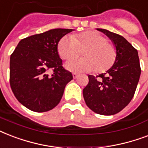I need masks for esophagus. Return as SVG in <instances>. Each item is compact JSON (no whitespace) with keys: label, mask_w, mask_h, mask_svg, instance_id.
Instances as JSON below:
<instances>
[{"label":"esophagus","mask_w":148,"mask_h":148,"mask_svg":"<svg viewBox=\"0 0 148 148\" xmlns=\"http://www.w3.org/2000/svg\"><path fill=\"white\" fill-rule=\"evenodd\" d=\"M79 76L78 74H77V73H73V77H74V79L77 78V77Z\"/></svg>","instance_id":"esophagus-1"}]
</instances>
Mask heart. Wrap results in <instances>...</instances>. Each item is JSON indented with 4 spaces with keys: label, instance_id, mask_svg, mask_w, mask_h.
<instances>
[{
    "label": "heart",
    "instance_id": "b5f03b06",
    "mask_svg": "<svg viewBox=\"0 0 148 148\" xmlns=\"http://www.w3.org/2000/svg\"><path fill=\"white\" fill-rule=\"evenodd\" d=\"M84 57L73 58L65 64V67L73 72H102L114 64L116 51L107 38L97 31H85L76 35H65L58 45L59 55L62 59H70L78 54L80 48Z\"/></svg>",
    "mask_w": 148,
    "mask_h": 148
}]
</instances>
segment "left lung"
<instances>
[{"mask_svg": "<svg viewBox=\"0 0 148 148\" xmlns=\"http://www.w3.org/2000/svg\"><path fill=\"white\" fill-rule=\"evenodd\" d=\"M110 38L115 47L116 58L104 74L88 75L89 83L83 90L88 108L102 115L120 112L133 98L141 70L138 51L122 36L106 29L97 28Z\"/></svg>", "mask_w": 148, "mask_h": 148, "instance_id": "left-lung-1", "label": "left lung"}]
</instances>
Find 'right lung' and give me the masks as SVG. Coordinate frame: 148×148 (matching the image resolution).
<instances>
[{
	"instance_id": "1",
	"label": "right lung",
	"mask_w": 148,
	"mask_h": 148,
	"mask_svg": "<svg viewBox=\"0 0 148 148\" xmlns=\"http://www.w3.org/2000/svg\"><path fill=\"white\" fill-rule=\"evenodd\" d=\"M73 31L56 28L30 36L22 39L10 55V88L17 101L29 110L45 112L55 108L73 79L62 67L58 51L60 38Z\"/></svg>"
}]
</instances>
